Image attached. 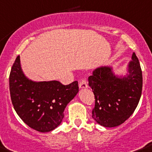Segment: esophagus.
Listing matches in <instances>:
<instances>
[{
  "label": "esophagus",
  "instance_id": "34e87169",
  "mask_svg": "<svg viewBox=\"0 0 152 152\" xmlns=\"http://www.w3.org/2000/svg\"><path fill=\"white\" fill-rule=\"evenodd\" d=\"M80 89H86L88 87V82L86 81V79H82L80 83Z\"/></svg>",
  "mask_w": 152,
  "mask_h": 152
}]
</instances>
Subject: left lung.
<instances>
[{"mask_svg": "<svg viewBox=\"0 0 152 152\" xmlns=\"http://www.w3.org/2000/svg\"><path fill=\"white\" fill-rule=\"evenodd\" d=\"M124 76L116 75L110 66L95 69L89 86L95 96L92 117L106 127L121 125L134 113L142 91V72L134 52Z\"/></svg>", "mask_w": 152, "mask_h": 152, "instance_id": "8db88e82", "label": "left lung"}]
</instances>
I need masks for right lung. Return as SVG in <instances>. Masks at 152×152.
I'll return each instance as SVG.
<instances>
[{
  "label": "right lung",
  "instance_id": "right-lung-1",
  "mask_svg": "<svg viewBox=\"0 0 152 152\" xmlns=\"http://www.w3.org/2000/svg\"><path fill=\"white\" fill-rule=\"evenodd\" d=\"M9 87L18 115L28 127L39 132L52 131L62 123L65 108L79 92L77 81L65 86L56 80H29L21 69L19 56L11 68Z\"/></svg>",
  "mask_w": 152,
  "mask_h": 152
}]
</instances>
